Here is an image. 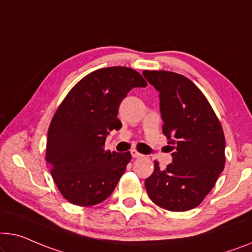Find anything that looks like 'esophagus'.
Wrapping results in <instances>:
<instances>
[{
	"mask_svg": "<svg viewBox=\"0 0 252 252\" xmlns=\"http://www.w3.org/2000/svg\"><path fill=\"white\" fill-rule=\"evenodd\" d=\"M131 155H132V157H133V158H139V157H141L142 155H141V154L140 153H139L138 152V150H136V149H131Z\"/></svg>",
	"mask_w": 252,
	"mask_h": 252,
	"instance_id": "esophagus-1",
	"label": "esophagus"
}]
</instances>
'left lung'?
Instances as JSON below:
<instances>
[{"label":"left lung","mask_w":252,"mask_h":252,"mask_svg":"<svg viewBox=\"0 0 252 252\" xmlns=\"http://www.w3.org/2000/svg\"><path fill=\"white\" fill-rule=\"evenodd\" d=\"M145 78L159 92L163 133L173 163L165 170L154 162L145 180L154 204L171 212L197 207L210 192L225 166V137L206 96L190 79L171 71L145 70Z\"/></svg>","instance_id":"left-lung-1"}]
</instances>
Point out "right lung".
<instances>
[{"label": "right lung", "mask_w": 252, "mask_h": 252, "mask_svg": "<svg viewBox=\"0 0 252 252\" xmlns=\"http://www.w3.org/2000/svg\"><path fill=\"white\" fill-rule=\"evenodd\" d=\"M146 86L136 70L103 67L77 82L60 104L48 127L45 160L71 204L89 207L113 192L131 154L105 150V140L110 131L121 129L122 99L132 88Z\"/></svg>", "instance_id": "right-lung-1"}]
</instances>
